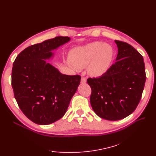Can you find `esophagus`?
Returning a JSON list of instances; mask_svg holds the SVG:
<instances>
[{"instance_id": "esophagus-1", "label": "esophagus", "mask_w": 156, "mask_h": 156, "mask_svg": "<svg viewBox=\"0 0 156 156\" xmlns=\"http://www.w3.org/2000/svg\"><path fill=\"white\" fill-rule=\"evenodd\" d=\"M81 83L84 84V83H87V79L85 77H82L81 78Z\"/></svg>"}]
</instances>
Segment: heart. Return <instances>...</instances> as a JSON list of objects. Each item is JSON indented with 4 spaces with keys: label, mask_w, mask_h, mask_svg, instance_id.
I'll use <instances>...</instances> for the list:
<instances>
[{
    "label": "heart",
    "mask_w": 156,
    "mask_h": 156,
    "mask_svg": "<svg viewBox=\"0 0 156 156\" xmlns=\"http://www.w3.org/2000/svg\"><path fill=\"white\" fill-rule=\"evenodd\" d=\"M112 47L101 41H95L75 48L71 53V64L79 69L88 66V72L92 76L104 74L113 58Z\"/></svg>",
    "instance_id": "1"
}]
</instances>
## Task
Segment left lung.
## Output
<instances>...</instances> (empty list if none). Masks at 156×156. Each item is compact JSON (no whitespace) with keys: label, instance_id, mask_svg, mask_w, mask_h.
Instances as JSON below:
<instances>
[{"label":"left lung","instance_id":"obj_1","mask_svg":"<svg viewBox=\"0 0 156 156\" xmlns=\"http://www.w3.org/2000/svg\"><path fill=\"white\" fill-rule=\"evenodd\" d=\"M115 41L118 47L115 63L100 77L87 79L94 111L112 121L123 119L135 110L146 78L143 56L127 43Z\"/></svg>","mask_w":156,"mask_h":156}]
</instances>
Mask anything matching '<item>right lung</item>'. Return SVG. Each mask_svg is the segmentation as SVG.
<instances>
[{
  "mask_svg": "<svg viewBox=\"0 0 156 156\" xmlns=\"http://www.w3.org/2000/svg\"><path fill=\"white\" fill-rule=\"evenodd\" d=\"M70 40L57 36L28 47L17 55L12 73V86L17 104L28 119L40 125L60 119L76 92L81 77L61 73L46 59L51 51Z\"/></svg>",
  "mask_w": 156,
  "mask_h": 156,
  "instance_id": "right-lung-1",
  "label": "right lung"
}]
</instances>
